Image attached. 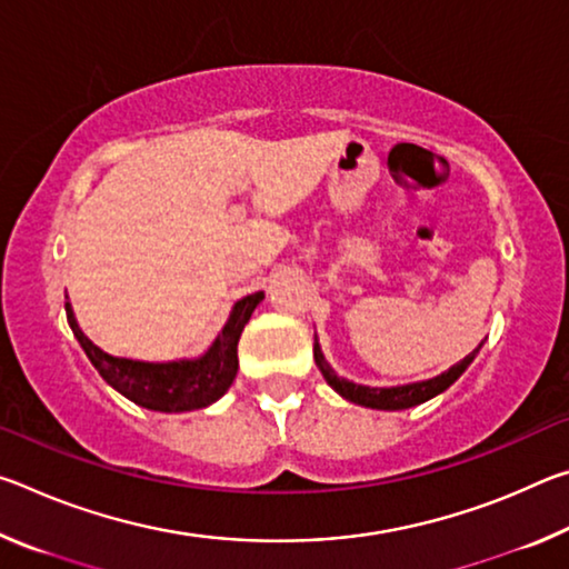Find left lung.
<instances>
[{
  "mask_svg": "<svg viewBox=\"0 0 569 569\" xmlns=\"http://www.w3.org/2000/svg\"><path fill=\"white\" fill-rule=\"evenodd\" d=\"M479 346L469 356H465V359H461L459 363L451 366L449 371L439 373V377L429 379V381H419V383H407V387H393V389H371V387H361V383H353V381L341 379L339 373H336L331 366L326 363L323 353L319 349V343H316V341H313V359H316V366H319V369H321L323 379L329 381V387L339 391L343 399H349L353 403H361V407L393 411V409L417 407V403L427 401L431 397H437V393L449 389L451 383H455L461 377V371H465L467 366L471 363V359H475V353L479 351Z\"/></svg>",
  "mask_w": 569,
  "mask_h": 569,
  "instance_id": "obj_1",
  "label": "left lung"
}]
</instances>
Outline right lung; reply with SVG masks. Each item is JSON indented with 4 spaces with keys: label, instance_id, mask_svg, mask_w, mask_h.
Segmentation results:
<instances>
[{
    "label": "right lung",
    "instance_id": "right-lung-1",
    "mask_svg": "<svg viewBox=\"0 0 569 569\" xmlns=\"http://www.w3.org/2000/svg\"><path fill=\"white\" fill-rule=\"evenodd\" d=\"M261 301V291L240 298L233 313H230L226 329L220 331L216 343L210 346V351L206 356H200L196 361L170 363L130 361L104 353L80 331L72 308L67 301L64 311L74 339L80 341L94 369L100 371V377L108 381L112 389H118L122 397H128L130 401L138 403V407L178 413L203 409L228 391L238 371V339L246 329L250 313L256 311V306Z\"/></svg>",
    "mask_w": 569,
    "mask_h": 569
}]
</instances>
